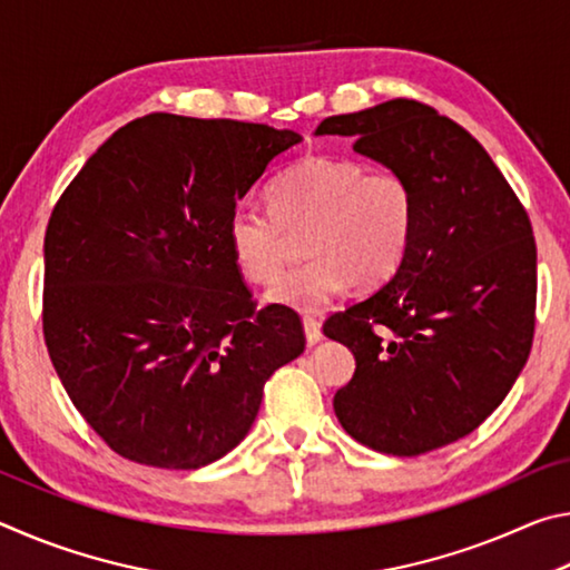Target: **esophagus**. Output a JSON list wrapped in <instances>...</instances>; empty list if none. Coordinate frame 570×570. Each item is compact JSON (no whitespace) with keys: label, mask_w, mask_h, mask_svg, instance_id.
<instances>
[{"label":"esophagus","mask_w":570,"mask_h":570,"mask_svg":"<svg viewBox=\"0 0 570 570\" xmlns=\"http://www.w3.org/2000/svg\"><path fill=\"white\" fill-rule=\"evenodd\" d=\"M304 334H306V344L312 346L316 342H322V324L314 320V316H304Z\"/></svg>","instance_id":"obj_1"}]
</instances>
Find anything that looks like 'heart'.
<instances>
[{"mask_svg": "<svg viewBox=\"0 0 570 570\" xmlns=\"http://www.w3.org/2000/svg\"><path fill=\"white\" fill-rule=\"evenodd\" d=\"M272 206L240 200L226 220V240L240 274L274 282L288 234H306L304 264L268 292L278 306L316 312L350 284L377 288L397 274L417 228V193L400 170H366L354 158L306 156L268 188Z\"/></svg>", "mask_w": 570, "mask_h": 570, "instance_id": "obj_1", "label": "heart"}]
</instances>
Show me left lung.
Wrapping results in <instances>:
<instances>
[{"instance_id": "1", "label": "left lung", "mask_w": 570, "mask_h": 570, "mask_svg": "<svg viewBox=\"0 0 570 570\" xmlns=\"http://www.w3.org/2000/svg\"><path fill=\"white\" fill-rule=\"evenodd\" d=\"M316 135L410 178L417 228L387 284L324 322L354 377L334 394L362 445L412 458L485 422L513 387L535 334V238L528 210L485 148L417 100L332 115Z\"/></svg>"}]
</instances>
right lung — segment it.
Masks as SVG:
<instances>
[{
  "mask_svg": "<svg viewBox=\"0 0 570 570\" xmlns=\"http://www.w3.org/2000/svg\"><path fill=\"white\" fill-rule=\"evenodd\" d=\"M302 135L153 112L102 142L45 234L42 332L77 412L120 458L196 470L234 450L264 384L304 352L256 308L226 220Z\"/></svg>",
  "mask_w": 570,
  "mask_h": 570,
  "instance_id": "1",
  "label": "right lung"
}]
</instances>
